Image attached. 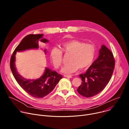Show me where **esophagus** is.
<instances>
[{"label": "esophagus", "mask_w": 129, "mask_h": 129, "mask_svg": "<svg viewBox=\"0 0 129 129\" xmlns=\"http://www.w3.org/2000/svg\"><path fill=\"white\" fill-rule=\"evenodd\" d=\"M64 77H66V78H72V77L71 76V75H64Z\"/></svg>", "instance_id": "esophagus-1"}]
</instances>
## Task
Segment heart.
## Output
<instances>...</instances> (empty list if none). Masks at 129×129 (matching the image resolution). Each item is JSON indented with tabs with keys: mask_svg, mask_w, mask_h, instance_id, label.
<instances>
[{
	"mask_svg": "<svg viewBox=\"0 0 129 129\" xmlns=\"http://www.w3.org/2000/svg\"><path fill=\"white\" fill-rule=\"evenodd\" d=\"M62 49L66 54H71L68 62L61 69V72L70 74L80 68L83 69L88 67L92 63L95 54V48L93 44L85 43L77 40H71L62 44ZM50 59L55 68H59L63 63L62 51L53 47L50 53Z\"/></svg>",
	"mask_w": 129,
	"mask_h": 129,
	"instance_id": "obj_1",
	"label": "heart"
}]
</instances>
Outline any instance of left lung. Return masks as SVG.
Listing matches in <instances>:
<instances>
[{"instance_id":"1","label":"left lung","mask_w":129,"mask_h":129,"mask_svg":"<svg viewBox=\"0 0 129 129\" xmlns=\"http://www.w3.org/2000/svg\"><path fill=\"white\" fill-rule=\"evenodd\" d=\"M112 52L102 45L99 56L84 74H81L82 84L77 89L80 94L86 98L93 96L104 90L110 81L114 69Z\"/></svg>"}]
</instances>
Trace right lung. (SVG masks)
Returning <instances> with one entry per match:
<instances>
[{
	"label": "right lung",
	"mask_w": 129,
	"mask_h": 129,
	"mask_svg": "<svg viewBox=\"0 0 129 129\" xmlns=\"http://www.w3.org/2000/svg\"><path fill=\"white\" fill-rule=\"evenodd\" d=\"M43 36V34H30L25 37L15 49L10 61L11 71L18 84L28 94L38 99L43 98L49 94L63 78L62 76L56 71L46 67L44 73L40 78L36 80L25 79L17 71L15 67V55L17 52L38 49L39 41L45 43L48 42V40L42 38ZM44 51L46 53V49Z\"/></svg>",
	"instance_id": "1"
}]
</instances>
